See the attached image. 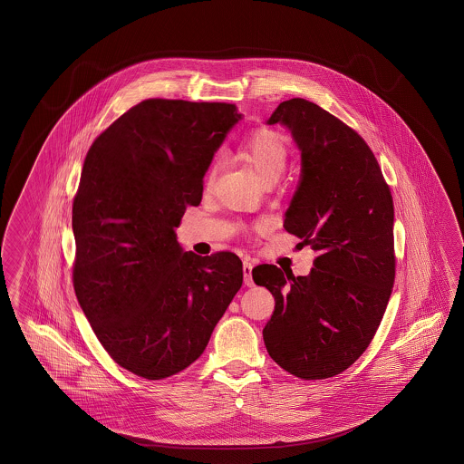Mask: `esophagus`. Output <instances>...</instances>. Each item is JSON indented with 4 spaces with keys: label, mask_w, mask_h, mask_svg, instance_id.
Returning <instances> with one entry per match:
<instances>
[{
    "label": "esophagus",
    "mask_w": 464,
    "mask_h": 464,
    "mask_svg": "<svg viewBox=\"0 0 464 464\" xmlns=\"http://www.w3.org/2000/svg\"><path fill=\"white\" fill-rule=\"evenodd\" d=\"M251 272H253V265H251L249 261H245V263H243V280H245L246 286H253V285H255Z\"/></svg>",
    "instance_id": "34e87169"
}]
</instances>
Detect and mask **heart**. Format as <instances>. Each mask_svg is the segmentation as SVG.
Returning a JSON list of instances; mask_svg holds the SVG:
<instances>
[{
  "mask_svg": "<svg viewBox=\"0 0 464 464\" xmlns=\"http://www.w3.org/2000/svg\"><path fill=\"white\" fill-rule=\"evenodd\" d=\"M237 154L256 170L263 184H275L278 181L288 162V149L282 134L266 127L255 129L246 134L237 148ZM216 170L218 164L211 162L208 168L206 181H215ZM256 229H263V225H258Z\"/></svg>",
  "mask_w": 464,
  "mask_h": 464,
  "instance_id": "obj_1",
  "label": "heart"
}]
</instances>
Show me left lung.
I'll return each mask as SVG.
<instances>
[{
	"mask_svg": "<svg viewBox=\"0 0 464 464\" xmlns=\"http://www.w3.org/2000/svg\"><path fill=\"white\" fill-rule=\"evenodd\" d=\"M290 127L302 178L283 227L316 251L306 276L273 265L253 270L275 296L266 351L304 381L349 369L372 342L396 278L394 201L372 150L352 127L305 99H290L268 124Z\"/></svg>",
	"mask_w": 464,
	"mask_h": 464,
	"instance_id": "8db88e82",
	"label": "left lung"
}]
</instances>
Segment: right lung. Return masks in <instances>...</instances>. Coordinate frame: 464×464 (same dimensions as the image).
Instances as JSON below:
<instances>
[{"instance_id":"add662e5","label":"right lung","mask_w":464,"mask_h":464,"mask_svg":"<svg viewBox=\"0 0 464 464\" xmlns=\"http://www.w3.org/2000/svg\"><path fill=\"white\" fill-rule=\"evenodd\" d=\"M235 103L148 99L93 140L72 206L73 288L115 363L149 381L201 357L243 283L231 251L182 253L174 227L199 206Z\"/></svg>"}]
</instances>
